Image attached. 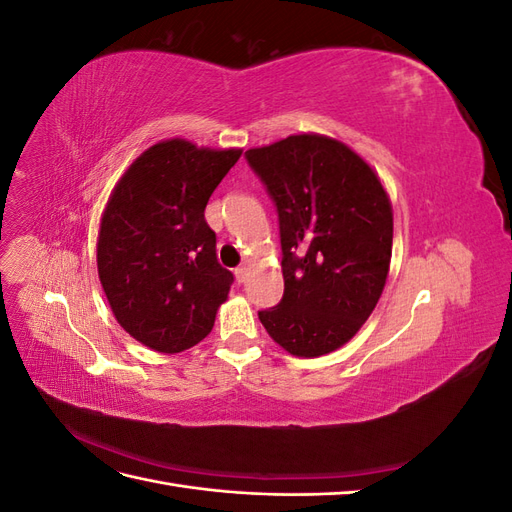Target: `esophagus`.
Returning a JSON list of instances; mask_svg holds the SVG:
<instances>
[{
    "instance_id": "esophagus-1",
    "label": "esophagus",
    "mask_w": 512,
    "mask_h": 512,
    "mask_svg": "<svg viewBox=\"0 0 512 512\" xmlns=\"http://www.w3.org/2000/svg\"><path fill=\"white\" fill-rule=\"evenodd\" d=\"M247 275H250V269H247V267H239V269H235V277H237V282H239V284H243V282L247 280Z\"/></svg>"
}]
</instances>
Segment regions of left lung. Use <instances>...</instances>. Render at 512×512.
Listing matches in <instances>:
<instances>
[{"label":"left lung","instance_id":"obj_1","mask_svg":"<svg viewBox=\"0 0 512 512\" xmlns=\"http://www.w3.org/2000/svg\"><path fill=\"white\" fill-rule=\"evenodd\" d=\"M280 215L284 297L258 312L273 342L316 359L374 312L393 250V207L378 173L346 143L292 134L245 151Z\"/></svg>","mask_w":512,"mask_h":512}]
</instances>
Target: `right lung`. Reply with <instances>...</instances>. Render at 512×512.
<instances>
[{"label":"right lung","instance_id":"add662e5","mask_svg":"<svg viewBox=\"0 0 512 512\" xmlns=\"http://www.w3.org/2000/svg\"><path fill=\"white\" fill-rule=\"evenodd\" d=\"M243 149L166 138L113 188L98 232V275L113 316L143 346L175 354L211 333L232 273L205 220L213 190Z\"/></svg>","mask_w":512,"mask_h":512}]
</instances>
